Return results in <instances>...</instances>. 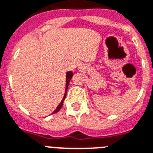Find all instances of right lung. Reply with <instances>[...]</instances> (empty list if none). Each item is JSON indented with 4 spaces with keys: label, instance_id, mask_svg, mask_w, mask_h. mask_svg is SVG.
<instances>
[{
    "label": "right lung",
    "instance_id": "add662e5",
    "mask_svg": "<svg viewBox=\"0 0 153 153\" xmlns=\"http://www.w3.org/2000/svg\"><path fill=\"white\" fill-rule=\"evenodd\" d=\"M73 76H74V74H73V72H72V71H69V72H67V73H66V90H65V94H64L63 98H62V100H61V102L59 103V104L58 106H57V108H56V110H55L52 113V114H55V113H57V112L60 110L61 108L62 107V104H63V101H64V100H65V98H66V92H67V88H68V86H69V83H70L71 78L73 77Z\"/></svg>",
    "mask_w": 153,
    "mask_h": 153
}]
</instances>
